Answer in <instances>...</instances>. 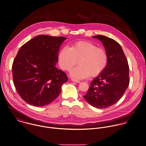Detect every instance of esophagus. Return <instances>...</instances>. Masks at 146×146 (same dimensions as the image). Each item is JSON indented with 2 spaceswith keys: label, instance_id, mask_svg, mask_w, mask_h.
<instances>
[{
  "label": "esophagus",
  "instance_id": "34e87169",
  "mask_svg": "<svg viewBox=\"0 0 146 146\" xmlns=\"http://www.w3.org/2000/svg\"><path fill=\"white\" fill-rule=\"evenodd\" d=\"M71 80L72 82H76V83H80L81 81H78V80H74V79H71Z\"/></svg>",
  "mask_w": 146,
  "mask_h": 146
}]
</instances>
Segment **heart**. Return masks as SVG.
Wrapping results in <instances>:
<instances>
[{"label": "heart", "instance_id": "heart-1", "mask_svg": "<svg viewBox=\"0 0 146 146\" xmlns=\"http://www.w3.org/2000/svg\"><path fill=\"white\" fill-rule=\"evenodd\" d=\"M59 64L65 70H69L79 60V66L74 68L70 76L77 80L88 78L90 75L97 76L105 69L108 55L104 49L88 41H78L70 48L65 46L59 54Z\"/></svg>", "mask_w": 146, "mask_h": 146}]
</instances>
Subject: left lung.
<instances>
[{"mask_svg": "<svg viewBox=\"0 0 146 146\" xmlns=\"http://www.w3.org/2000/svg\"><path fill=\"white\" fill-rule=\"evenodd\" d=\"M104 45L108 63L104 71L91 83L86 101L98 109L109 108L123 96L129 83V68L121 46L113 39L103 35L92 36Z\"/></svg>", "mask_w": 146, "mask_h": 146, "instance_id": "1", "label": "left lung"}]
</instances>
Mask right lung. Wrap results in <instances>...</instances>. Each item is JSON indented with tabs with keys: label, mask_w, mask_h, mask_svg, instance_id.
Masks as SVG:
<instances>
[{
	"label": "right lung",
	"mask_w": 146,
	"mask_h": 146,
	"mask_svg": "<svg viewBox=\"0 0 146 146\" xmlns=\"http://www.w3.org/2000/svg\"><path fill=\"white\" fill-rule=\"evenodd\" d=\"M64 37L39 35L19 50L13 65L17 91L29 104L42 107L52 102L68 81L65 73L56 67Z\"/></svg>",
	"instance_id": "obj_1"
}]
</instances>
